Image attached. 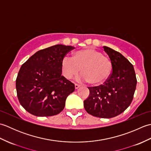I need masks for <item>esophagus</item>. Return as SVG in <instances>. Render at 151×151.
Instances as JSON below:
<instances>
[{
  "label": "esophagus",
  "instance_id": "1",
  "mask_svg": "<svg viewBox=\"0 0 151 151\" xmlns=\"http://www.w3.org/2000/svg\"><path fill=\"white\" fill-rule=\"evenodd\" d=\"M75 89H78V88H79L80 87H81V85H78L77 84H75Z\"/></svg>",
  "mask_w": 151,
  "mask_h": 151
}]
</instances>
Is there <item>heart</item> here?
Masks as SVG:
<instances>
[{
	"label": "heart",
	"mask_w": 151,
	"mask_h": 151,
	"mask_svg": "<svg viewBox=\"0 0 151 151\" xmlns=\"http://www.w3.org/2000/svg\"><path fill=\"white\" fill-rule=\"evenodd\" d=\"M81 69L82 80L92 86H101L110 77L113 66L108 57L93 48L76 51L73 58L65 56L62 61V73L67 79L76 76Z\"/></svg>",
	"instance_id": "1"
}]
</instances>
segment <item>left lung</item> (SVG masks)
I'll return each instance as SVG.
<instances>
[{
  "instance_id": "1",
  "label": "left lung",
  "mask_w": 151,
  "mask_h": 151,
  "mask_svg": "<svg viewBox=\"0 0 151 151\" xmlns=\"http://www.w3.org/2000/svg\"><path fill=\"white\" fill-rule=\"evenodd\" d=\"M103 49L112 63L111 75L104 84L88 87L89 95L84 106L93 116L111 118L123 113L131 104L137 79L132 64L126 58L110 47Z\"/></svg>"
}]
</instances>
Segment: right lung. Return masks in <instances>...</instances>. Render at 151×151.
I'll use <instances>...</instances> for the list:
<instances>
[{
  "mask_svg": "<svg viewBox=\"0 0 151 151\" xmlns=\"http://www.w3.org/2000/svg\"><path fill=\"white\" fill-rule=\"evenodd\" d=\"M75 47L56 45L37 51L22 64L16 78L21 106L30 114L49 117L60 114L75 84L62 76V61Z\"/></svg>",
  "mask_w": 151,
  "mask_h": 151,
  "instance_id": "right-lung-1",
  "label": "right lung"
}]
</instances>
